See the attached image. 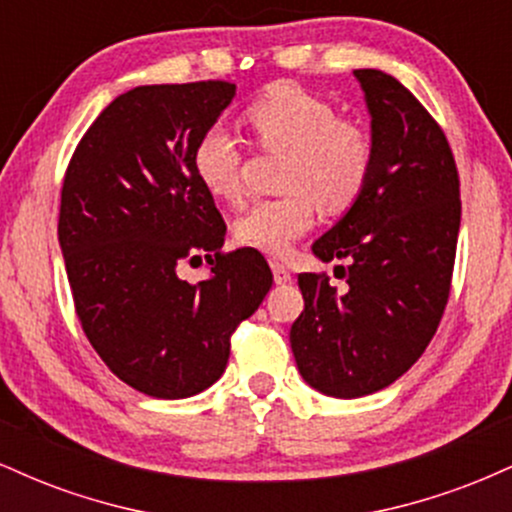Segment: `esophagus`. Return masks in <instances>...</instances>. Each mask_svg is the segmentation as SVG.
I'll return each instance as SVG.
<instances>
[{"instance_id": "34e87169", "label": "esophagus", "mask_w": 512, "mask_h": 512, "mask_svg": "<svg viewBox=\"0 0 512 512\" xmlns=\"http://www.w3.org/2000/svg\"><path fill=\"white\" fill-rule=\"evenodd\" d=\"M272 274H274L276 284H289V281H291L289 267H284L281 262H272Z\"/></svg>"}]
</instances>
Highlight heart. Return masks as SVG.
<instances>
[{
  "label": "heart",
  "mask_w": 512,
  "mask_h": 512,
  "mask_svg": "<svg viewBox=\"0 0 512 512\" xmlns=\"http://www.w3.org/2000/svg\"><path fill=\"white\" fill-rule=\"evenodd\" d=\"M248 120L260 146L289 156L281 170L286 195L250 204L233 221V236L243 248L281 257L313 228L317 207L344 214L361 199L375 144L366 127L337 117L325 98L293 84L269 88L248 108ZM192 166L211 197L231 204L243 197V149L223 122L199 134Z\"/></svg>",
  "instance_id": "heart-1"
}]
</instances>
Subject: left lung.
<instances>
[{"mask_svg":"<svg viewBox=\"0 0 512 512\" xmlns=\"http://www.w3.org/2000/svg\"><path fill=\"white\" fill-rule=\"evenodd\" d=\"M366 93L373 173L363 195L313 243L322 262L344 260L346 289L298 274L305 308L291 325L303 380L354 399L414 366L450 296L460 233V178L443 129L395 76L356 69Z\"/></svg>","mask_w":512,"mask_h":512,"instance_id":"1","label":"left lung"}]
</instances>
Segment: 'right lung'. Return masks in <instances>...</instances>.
I'll return each instance as SVG.
<instances>
[{"mask_svg": "<svg viewBox=\"0 0 512 512\" xmlns=\"http://www.w3.org/2000/svg\"><path fill=\"white\" fill-rule=\"evenodd\" d=\"M236 96L228 81L137 86L76 146L57 236L88 342L122 383L182 399L221 378L231 334L272 289L257 250L223 252L226 223L199 182V134ZM207 259L190 285L182 261Z\"/></svg>", "mask_w": 512, "mask_h": 512, "instance_id": "obj_1", "label": "right lung"}]
</instances>
